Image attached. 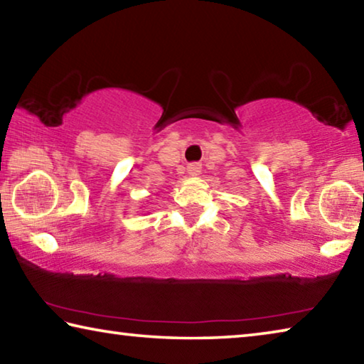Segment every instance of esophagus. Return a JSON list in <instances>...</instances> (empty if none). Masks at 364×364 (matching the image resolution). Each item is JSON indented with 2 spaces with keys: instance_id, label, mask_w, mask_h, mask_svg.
<instances>
[{
  "instance_id": "esophagus-1",
  "label": "esophagus",
  "mask_w": 364,
  "mask_h": 364,
  "mask_svg": "<svg viewBox=\"0 0 364 364\" xmlns=\"http://www.w3.org/2000/svg\"><path fill=\"white\" fill-rule=\"evenodd\" d=\"M200 170H202V164H199V162H194V164H189V167H188V173L191 175V176H197L200 173Z\"/></svg>"
}]
</instances>
